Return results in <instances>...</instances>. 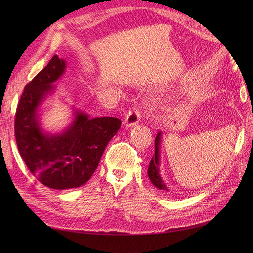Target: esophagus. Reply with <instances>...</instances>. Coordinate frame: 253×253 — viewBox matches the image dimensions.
Wrapping results in <instances>:
<instances>
[{
	"instance_id": "obj_1",
	"label": "esophagus",
	"mask_w": 253,
	"mask_h": 253,
	"mask_svg": "<svg viewBox=\"0 0 253 253\" xmlns=\"http://www.w3.org/2000/svg\"><path fill=\"white\" fill-rule=\"evenodd\" d=\"M140 118H141V114L138 110L137 109L131 110L126 114V116L125 118V126L126 127L134 126L140 121Z\"/></svg>"
}]
</instances>
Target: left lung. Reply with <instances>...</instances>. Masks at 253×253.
Instances as JSON below:
<instances>
[{"label": "left lung", "mask_w": 253, "mask_h": 253, "mask_svg": "<svg viewBox=\"0 0 253 253\" xmlns=\"http://www.w3.org/2000/svg\"><path fill=\"white\" fill-rule=\"evenodd\" d=\"M160 143H162V132H158L155 138V153L153 155L149 168H148V175L151 182L154 185L157 189L163 190L168 192L169 189L167 188L166 183L164 182L162 176H160L159 171V165H160Z\"/></svg>", "instance_id": "left-lung-1"}]
</instances>
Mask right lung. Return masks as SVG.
<instances>
[{
	"mask_svg": "<svg viewBox=\"0 0 253 253\" xmlns=\"http://www.w3.org/2000/svg\"><path fill=\"white\" fill-rule=\"evenodd\" d=\"M65 60L53 56L46 67L24 88L17 108L14 134L20 155L29 171L44 186L68 190L84 185L96 171L100 158L120 128L115 117L90 118L74 110V119L62 132H44L40 106L55 90L52 85L65 72Z\"/></svg>",
	"mask_w": 253,
	"mask_h": 253,
	"instance_id": "obj_1",
	"label": "right lung"
}]
</instances>
